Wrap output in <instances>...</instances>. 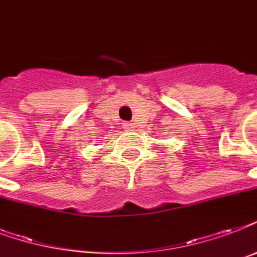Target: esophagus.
<instances>
[{"label":"esophagus","mask_w":257,"mask_h":257,"mask_svg":"<svg viewBox=\"0 0 257 257\" xmlns=\"http://www.w3.org/2000/svg\"><path fill=\"white\" fill-rule=\"evenodd\" d=\"M133 125H135V122H124V126L126 129H128V131H131V129H133Z\"/></svg>","instance_id":"34e87169"}]
</instances>
